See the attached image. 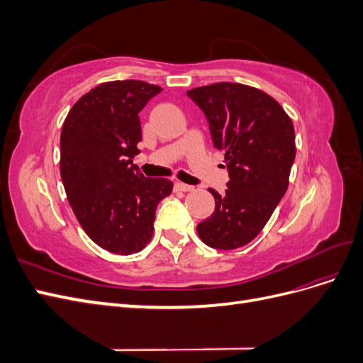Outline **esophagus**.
Masks as SVG:
<instances>
[{"label": "esophagus", "mask_w": 363, "mask_h": 363, "mask_svg": "<svg viewBox=\"0 0 363 363\" xmlns=\"http://www.w3.org/2000/svg\"><path fill=\"white\" fill-rule=\"evenodd\" d=\"M174 189H175V191H180V192H191V191H194V186L177 182V183L174 184Z\"/></svg>", "instance_id": "34e87169"}]
</instances>
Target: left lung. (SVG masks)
Instances as JSON below:
<instances>
[{"label":"left lung","instance_id":"obj_1","mask_svg":"<svg viewBox=\"0 0 363 363\" xmlns=\"http://www.w3.org/2000/svg\"><path fill=\"white\" fill-rule=\"evenodd\" d=\"M204 112L213 145L225 152L227 189L215 212L196 225L203 242L218 250L250 244L289 186L295 159L294 124L271 95L240 83H213L188 91Z\"/></svg>","mask_w":363,"mask_h":363}]
</instances>
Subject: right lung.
Segmentation results:
<instances>
[{
  "label": "right lung",
  "instance_id": "add662e5",
  "mask_svg": "<svg viewBox=\"0 0 363 363\" xmlns=\"http://www.w3.org/2000/svg\"><path fill=\"white\" fill-rule=\"evenodd\" d=\"M162 91L140 80L106 82L69 111L60 135V175L72 212L96 245L128 256L152 238L168 179H147L133 163L139 112Z\"/></svg>",
  "mask_w": 363,
  "mask_h": 363
}]
</instances>
